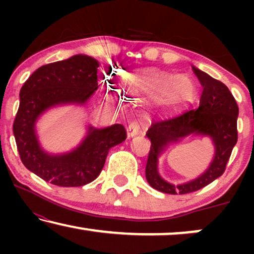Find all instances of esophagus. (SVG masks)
Returning a JSON list of instances; mask_svg holds the SVG:
<instances>
[{
	"mask_svg": "<svg viewBox=\"0 0 254 254\" xmlns=\"http://www.w3.org/2000/svg\"><path fill=\"white\" fill-rule=\"evenodd\" d=\"M138 131H140V124H138L137 121H134V123L128 125V127H127L128 137L135 136V135L138 134Z\"/></svg>",
	"mask_w": 254,
	"mask_h": 254,
	"instance_id": "obj_1",
	"label": "esophagus"
}]
</instances>
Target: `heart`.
Returning <instances> with one entry per match:
<instances>
[{
	"label": "heart",
	"mask_w": 254,
	"mask_h": 254,
	"mask_svg": "<svg viewBox=\"0 0 254 254\" xmlns=\"http://www.w3.org/2000/svg\"><path fill=\"white\" fill-rule=\"evenodd\" d=\"M126 85L130 89L150 95L158 93V99L163 103H171L173 100L172 94L177 98H186L190 91L193 92L195 89L194 81L190 76H176L154 69H147L129 75L126 78Z\"/></svg>",
	"instance_id": "heart-1"
}]
</instances>
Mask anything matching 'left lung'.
<instances>
[{
	"mask_svg": "<svg viewBox=\"0 0 254 254\" xmlns=\"http://www.w3.org/2000/svg\"><path fill=\"white\" fill-rule=\"evenodd\" d=\"M193 72L202 85V95L197 109L169 119L154 121L147 131L151 147L145 166V178L152 189L168 194H187L209 185L223 175L228 161L237 143L238 105L227 85L206 72L193 67ZM206 134L214 142L215 156L210 168L196 180L180 186H172L159 176L158 156L170 141L187 134Z\"/></svg>",
	"mask_w": 254,
	"mask_h": 254,
	"instance_id": "left-lung-1",
	"label": "left lung"
}]
</instances>
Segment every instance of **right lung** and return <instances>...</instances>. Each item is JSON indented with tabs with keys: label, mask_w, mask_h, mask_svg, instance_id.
Listing matches in <instances>:
<instances>
[{
	"label": "right lung",
	"mask_w": 254,
	"mask_h": 254,
	"mask_svg": "<svg viewBox=\"0 0 254 254\" xmlns=\"http://www.w3.org/2000/svg\"><path fill=\"white\" fill-rule=\"evenodd\" d=\"M98 61L88 55L74 57L41 65L19 92V107L13 121V135L20 161L45 182L62 187L83 186L102 172L110 149L126 140L123 125L97 129L89 126L88 135L77 148L62 155H50L40 148L36 121L52 106L85 104L98 89Z\"/></svg>",
	"instance_id": "right-lung-1"
}]
</instances>
